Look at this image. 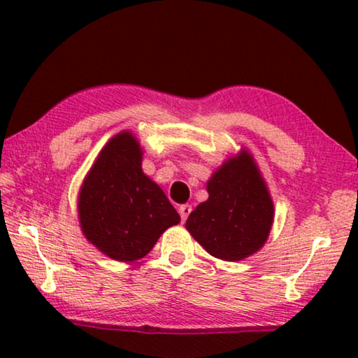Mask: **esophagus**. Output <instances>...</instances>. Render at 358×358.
<instances>
[{
    "label": "esophagus",
    "instance_id": "esophagus-1",
    "mask_svg": "<svg viewBox=\"0 0 358 358\" xmlns=\"http://www.w3.org/2000/svg\"><path fill=\"white\" fill-rule=\"evenodd\" d=\"M190 212H192V207H190V205H187V203L182 205V207H179V215H180V218H182V222L187 220Z\"/></svg>",
    "mask_w": 358,
    "mask_h": 358
}]
</instances>
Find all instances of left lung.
I'll use <instances>...</instances> for the list:
<instances>
[{
	"mask_svg": "<svg viewBox=\"0 0 358 358\" xmlns=\"http://www.w3.org/2000/svg\"><path fill=\"white\" fill-rule=\"evenodd\" d=\"M208 199L189 215L185 229L213 257L236 262L266 244L273 202L248 150L229 156L207 182Z\"/></svg>",
	"mask_w": 358,
	"mask_h": 358,
	"instance_id": "8db88e82",
	"label": "left lung"
}]
</instances>
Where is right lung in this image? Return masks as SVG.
<instances>
[{
  "instance_id": "right-lung-1",
  "label": "right lung",
  "mask_w": 358,
  "mask_h": 358,
  "mask_svg": "<svg viewBox=\"0 0 358 358\" xmlns=\"http://www.w3.org/2000/svg\"><path fill=\"white\" fill-rule=\"evenodd\" d=\"M143 150L129 130L107 141L78 194L81 231L119 262L145 257L169 227L180 222L163 189L141 169Z\"/></svg>"
}]
</instances>
